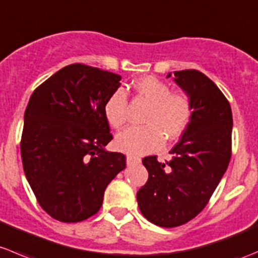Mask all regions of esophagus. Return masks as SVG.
<instances>
[{
	"instance_id": "1",
	"label": "esophagus",
	"mask_w": 258,
	"mask_h": 258,
	"mask_svg": "<svg viewBox=\"0 0 258 258\" xmlns=\"http://www.w3.org/2000/svg\"><path fill=\"white\" fill-rule=\"evenodd\" d=\"M139 162H140L139 157H135V155H133V154L126 155V164H128V165L135 164V163H139Z\"/></svg>"
}]
</instances>
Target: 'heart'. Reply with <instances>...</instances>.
Segmentation results:
<instances>
[{
  "label": "heart",
  "instance_id": "1",
  "mask_svg": "<svg viewBox=\"0 0 258 258\" xmlns=\"http://www.w3.org/2000/svg\"><path fill=\"white\" fill-rule=\"evenodd\" d=\"M135 91L150 103L144 123L147 125L129 126L116 135L118 149L130 154H142L159 148L163 135L175 139L184 133L192 119L193 105L185 93H170L164 81L145 76L135 83ZM104 114L114 128H120L128 118V98L124 89L114 90L104 104Z\"/></svg>",
  "mask_w": 258,
  "mask_h": 258
}]
</instances>
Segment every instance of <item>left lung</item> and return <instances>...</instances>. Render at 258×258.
Here are the masks:
<instances>
[{"label": "left lung", "instance_id": "8db88e82", "mask_svg": "<svg viewBox=\"0 0 258 258\" xmlns=\"http://www.w3.org/2000/svg\"><path fill=\"white\" fill-rule=\"evenodd\" d=\"M173 80L190 98L192 119L170 160L143 159L149 177L137 193L142 215L167 228L187 223L206 207L228 167L233 126L228 100L205 74L174 71Z\"/></svg>", "mask_w": 258, "mask_h": 258}]
</instances>
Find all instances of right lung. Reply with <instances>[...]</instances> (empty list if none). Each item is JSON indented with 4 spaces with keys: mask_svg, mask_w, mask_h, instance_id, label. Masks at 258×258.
<instances>
[{
    "mask_svg": "<svg viewBox=\"0 0 258 258\" xmlns=\"http://www.w3.org/2000/svg\"><path fill=\"white\" fill-rule=\"evenodd\" d=\"M121 76L73 63L32 93L24 118L25 175L42 210L60 222H80L103 205L105 188L125 168L108 152L113 139L104 104Z\"/></svg>",
    "mask_w": 258,
    "mask_h": 258,
    "instance_id": "1",
    "label": "right lung"
}]
</instances>
